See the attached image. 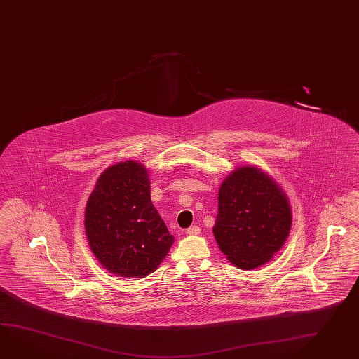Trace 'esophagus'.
<instances>
[{
    "label": "esophagus",
    "instance_id": "esophagus-1",
    "mask_svg": "<svg viewBox=\"0 0 359 359\" xmlns=\"http://www.w3.org/2000/svg\"><path fill=\"white\" fill-rule=\"evenodd\" d=\"M186 233H187V234H190V236H196V234H199V233H201V228H199L198 225H191L190 228H187V229H186Z\"/></svg>",
    "mask_w": 359,
    "mask_h": 359
}]
</instances>
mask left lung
<instances>
[{
	"instance_id": "obj_1",
	"label": "left lung",
	"mask_w": 359,
	"mask_h": 359,
	"mask_svg": "<svg viewBox=\"0 0 359 359\" xmlns=\"http://www.w3.org/2000/svg\"><path fill=\"white\" fill-rule=\"evenodd\" d=\"M292 226V210L276 182L254 166H242L221 184L213 234L221 251L241 269L269 262Z\"/></svg>"
}]
</instances>
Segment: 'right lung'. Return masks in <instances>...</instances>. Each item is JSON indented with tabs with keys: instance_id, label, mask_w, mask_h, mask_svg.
<instances>
[{
	"instance_id": "add662e5",
	"label": "right lung",
	"mask_w": 359,
	"mask_h": 359,
	"mask_svg": "<svg viewBox=\"0 0 359 359\" xmlns=\"http://www.w3.org/2000/svg\"><path fill=\"white\" fill-rule=\"evenodd\" d=\"M149 189L146 168L129 160L108 168L88 198L84 226L90 248L116 276L152 273L175 242Z\"/></svg>"
}]
</instances>
